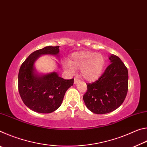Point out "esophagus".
<instances>
[{
  "label": "esophagus",
  "instance_id": "obj_1",
  "mask_svg": "<svg viewBox=\"0 0 147 147\" xmlns=\"http://www.w3.org/2000/svg\"><path fill=\"white\" fill-rule=\"evenodd\" d=\"M79 81H80V80H79L78 78H74V84H76L78 83Z\"/></svg>",
  "mask_w": 147,
  "mask_h": 147
}]
</instances>
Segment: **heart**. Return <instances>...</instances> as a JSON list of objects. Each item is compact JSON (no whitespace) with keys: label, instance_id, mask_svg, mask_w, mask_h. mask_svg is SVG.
<instances>
[{"label":"heart","instance_id":"obj_1","mask_svg":"<svg viewBox=\"0 0 147 147\" xmlns=\"http://www.w3.org/2000/svg\"><path fill=\"white\" fill-rule=\"evenodd\" d=\"M105 59L100 54L82 51L73 54L70 61L65 60L63 67L68 73L73 74L76 69H80L81 75L88 81L98 78L103 71Z\"/></svg>","mask_w":147,"mask_h":147}]
</instances>
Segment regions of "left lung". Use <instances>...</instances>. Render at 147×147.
I'll list each match as a JSON object with an SVG mask.
<instances>
[{
	"label": "left lung",
	"instance_id": "left-lung-1",
	"mask_svg": "<svg viewBox=\"0 0 147 147\" xmlns=\"http://www.w3.org/2000/svg\"><path fill=\"white\" fill-rule=\"evenodd\" d=\"M111 63L97 80L87 84L83 96L87 108L94 113L111 112L120 106L128 89V72L121 59L114 54L109 56Z\"/></svg>",
	"mask_w": 147,
	"mask_h": 147
}]
</instances>
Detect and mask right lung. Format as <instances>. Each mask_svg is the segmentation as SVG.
Masks as SVG:
<instances>
[{
	"label": "right lung",
	"mask_w": 147,
	"mask_h": 147,
	"mask_svg": "<svg viewBox=\"0 0 147 147\" xmlns=\"http://www.w3.org/2000/svg\"><path fill=\"white\" fill-rule=\"evenodd\" d=\"M59 46L45 47L32 53L22 63L18 74V89L22 100L32 110L49 113L61 106L67 90L73 85L74 79L65 80L56 72L38 75L34 63L43 54L58 56Z\"/></svg>",
	"instance_id": "1"
}]
</instances>
